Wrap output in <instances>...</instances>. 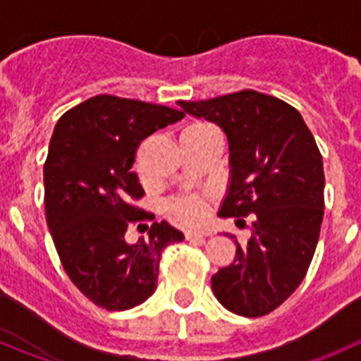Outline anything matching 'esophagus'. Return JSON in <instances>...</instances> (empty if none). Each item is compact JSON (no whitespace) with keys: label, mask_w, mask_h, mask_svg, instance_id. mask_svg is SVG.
I'll use <instances>...</instances> for the list:
<instances>
[{"label":"esophagus","mask_w":361,"mask_h":361,"mask_svg":"<svg viewBox=\"0 0 361 361\" xmlns=\"http://www.w3.org/2000/svg\"><path fill=\"white\" fill-rule=\"evenodd\" d=\"M209 237V233H200V231H186L184 233V238L186 240H206Z\"/></svg>","instance_id":"34e87169"}]
</instances>
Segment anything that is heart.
I'll return each mask as SVG.
<instances>
[{"mask_svg": "<svg viewBox=\"0 0 361 361\" xmlns=\"http://www.w3.org/2000/svg\"><path fill=\"white\" fill-rule=\"evenodd\" d=\"M170 212L180 222L188 226L200 224L208 212V197L206 195H180L170 202Z\"/></svg>", "mask_w": 361, "mask_h": 361, "instance_id": "1", "label": "heart"}]
</instances>
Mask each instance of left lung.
Segmentation results:
<instances>
[{"mask_svg":"<svg viewBox=\"0 0 361 361\" xmlns=\"http://www.w3.org/2000/svg\"><path fill=\"white\" fill-rule=\"evenodd\" d=\"M178 106L228 137L231 183L219 215H255L247 244L235 240L233 262L212 276L213 293L235 314L264 317L296 291L317 250L325 186L320 149L298 110L273 95L242 90Z\"/></svg>","mask_w":361,"mask_h":361,"instance_id":"8db88e82","label":"left lung"}]
</instances>
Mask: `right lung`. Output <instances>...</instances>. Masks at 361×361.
<instances>
[{
	"mask_svg": "<svg viewBox=\"0 0 361 361\" xmlns=\"http://www.w3.org/2000/svg\"><path fill=\"white\" fill-rule=\"evenodd\" d=\"M183 117L175 108L103 94L65 111L54 128L43 168L47 224L73 286L106 311L152 296L162 251L184 238L166 220L137 244L124 238L130 224L153 219L135 206L145 195L132 171L137 148Z\"/></svg>",
	"mask_w": 361,
	"mask_h": 361,
	"instance_id": "add662e5",
	"label": "right lung"
}]
</instances>
